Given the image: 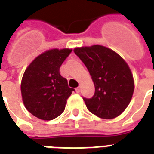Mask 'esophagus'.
I'll return each mask as SVG.
<instances>
[{
  "label": "esophagus",
  "mask_w": 154,
  "mask_h": 154,
  "mask_svg": "<svg viewBox=\"0 0 154 154\" xmlns=\"http://www.w3.org/2000/svg\"><path fill=\"white\" fill-rule=\"evenodd\" d=\"M81 91V87L79 86V87H77V88H76V92L77 93H79V92Z\"/></svg>",
  "instance_id": "obj_1"
}]
</instances>
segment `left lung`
<instances>
[{
	"label": "left lung",
	"instance_id": "obj_1",
	"mask_svg": "<svg viewBox=\"0 0 154 154\" xmlns=\"http://www.w3.org/2000/svg\"><path fill=\"white\" fill-rule=\"evenodd\" d=\"M73 51L94 82L93 97L83 98L89 111L104 119L119 116L131 102L135 88L129 66L115 51L103 45L77 47Z\"/></svg>",
	"mask_w": 154,
	"mask_h": 154
}]
</instances>
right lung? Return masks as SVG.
<instances>
[{
  "instance_id": "add662e5",
  "label": "right lung",
  "mask_w": 154,
  "mask_h": 154,
  "mask_svg": "<svg viewBox=\"0 0 154 154\" xmlns=\"http://www.w3.org/2000/svg\"><path fill=\"white\" fill-rule=\"evenodd\" d=\"M72 52L71 49H53L37 56L26 68L21 93L25 108L42 120H53L65 109L74 89L60 73V66Z\"/></svg>"
}]
</instances>
